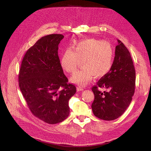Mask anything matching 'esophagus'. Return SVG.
<instances>
[{"label": "esophagus", "mask_w": 151, "mask_h": 151, "mask_svg": "<svg viewBox=\"0 0 151 151\" xmlns=\"http://www.w3.org/2000/svg\"><path fill=\"white\" fill-rule=\"evenodd\" d=\"M76 90H77L78 91H83L84 89H83V88L80 87H78L76 88Z\"/></svg>", "instance_id": "34e87169"}]
</instances>
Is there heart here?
Masks as SVG:
<instances>
[{
    "instance_id": "obj_1",
    "label": "heart",
    "mask_w": 151,
    "mask_h": 151,
    "mask_svg": "<svg viewBox=\"0 0 151 151\" xmlns=\"http://www.w3.org/2000/svg\"><path fill=\"white\" fill-rule=\"evenodd\" d=\"M114 49L109 42L89 39L77 42L73 50L67 49L61 59V66L68 73L78 69L80 61L82 67L71 77V81L79 86H85L95 76H104L112 68Z\"/></svg>"
}]
</instances>
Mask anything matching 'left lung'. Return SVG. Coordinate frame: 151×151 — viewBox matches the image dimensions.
I'll list each match as a JSON object with an SVG mask.
<instances>
[{
    "instance_id": "1",
    "label": "left lung",
    "mask_w": 151,
    "mask_h": 151,
    "mask_svg": "<svg viewBox=\"0 0 151 151\" xmlns=\"http://www.w3.org/2000/svg\"><path fill=\"white\" fill-rule=\"evenodd\" d=\"M115 56L109 72L91 90L94 100V115L103 120L112 121L121 116L130 105L135 91L136 71L130 52L118 39ZM99 88L108 91L101 92Z\"/></svg>"
}]
</instances>
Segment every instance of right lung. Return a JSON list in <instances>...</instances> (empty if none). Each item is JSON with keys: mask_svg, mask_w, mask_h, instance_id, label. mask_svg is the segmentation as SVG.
I'll list each match as a JSON object with an SVG mask.
<instances>
[{"mask_svg": "<svg viewBox=\"0 0 151 151\" xmlns=\"http://www.w3.org/2000/svg\"><path fill=\"white\" fill-rule=\"evenodd\" d=\"M61 34L39 39L26 52L18 75L20 90L33 115L44 122L55 124L70 114L69 99L76 87L68 83L58 55Z\"/></svg>", "mask_w": 151, "mask_h": 151, "instance_id": "1", "label": "right lung"}]
</instances>
